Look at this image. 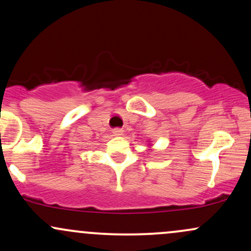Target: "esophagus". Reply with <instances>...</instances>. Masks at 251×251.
Listing matches in <instances>:
<instances>
[{"label": "esophagus", "mask_w": 251, "mask_h": 251, "mask_svg": "<svg viewBox=\"0 0 251 251\" xmlns=\"http://www.w3.org/2000/svg\"><path fill=\"white\" fill-rule=\"evenodd\" d=\"M112 132H113L114 135H122L124 133V129L122 127H116L112 129Z\"/></svg>", "instance_id": "34e87169"}]
</instances>
